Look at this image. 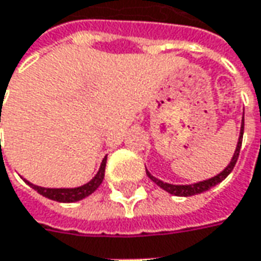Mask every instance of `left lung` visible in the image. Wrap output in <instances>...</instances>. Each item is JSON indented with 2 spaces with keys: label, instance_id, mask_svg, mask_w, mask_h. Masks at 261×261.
<instances>
[{
  "label": "left lung",
  "instance_id": "left-lung-1",
  "mask_svg": "<svg viewBox=\"0 0 261 261\" xmlns=\"http://www.w3.org/2000/svg\"><path fill=\"white\" fill-rule=\"evenodd\" d=\"M243 133H244V117H243V122H241V130H240V137H238V143H237V148H236V151H234V156L231 159V162H229V165L222 172H221L220 175L214 176L211 179H208V180H202V182H198V184H192V185H172V184H166V182H162V180H159L158 177H154V176L150 175V172L146 170V173L147 176L154 182L156 185H159L162 189H165L166 192L172 193V195H175V196H192V195H198V193H202L205 191H208V189H211L212 186H215V185L221 184L227 176L232 172V169L236 166V163H237V159L238 154H240V148H241V143H243Z\"/></svg>",
  "mask_w": 261,
  "mask_h": 261
}]
</instances>
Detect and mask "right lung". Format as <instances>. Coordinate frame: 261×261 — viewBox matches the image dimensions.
<instances>
[{
    "label": "right lung",
    "mask_w": 261,
    "mask_h": 261,
    "mask_svg": "<svg viewBox=\"0 0 261 261\" xmlns=\"http://www.w3.org/2000/svg\"><path fill=\"white\" fill-rule=\"evenodd\" d=\"M105 165H107V156L103 158L102 163H101V167L98 170V173L95 175V177L92 180H89L88 184L82 185L79 188H60V189H53V188H41V186H37V185H33L30 182L27 184L32 186L34 191L49 198L51 201H58V202H76V201H81L86 196H89L91 193H94L96 191V188L99 185L102 184L103 175H105Z\"/></svg>",
    "instance_id": "1"
}]
</instances>
